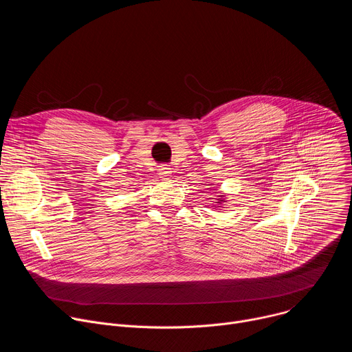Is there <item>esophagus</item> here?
I'll return each instance as SVG.
<instances>
[{
  "label": "esophagus",
  "instance_id": "34e87169",
  "mask_svg": "<svg viewBox=\"0 0 352 352\" xmlns=\"http://www.w3.org/2000/svg\"><path fill=\"white\" fill-rule=\"evenodd\" d=\"M171 168H168V167H163V168H160V175H162V178H164V179H168L170 178V175H171Z\"/></svg>",
  "mask_w": 352,
  "mask_h": 352
}]
</instances>
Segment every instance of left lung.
<instances>
[{
    "mask_svg": "<svg viewBox=\"0 0 352 352\" xmlns=\"http://www.w3.org/2000/svg\"><path fill=\"white\" fill-rule=\"evenodd\" d=\"M224 197H226L224 195H219V199H217V202H216V204H217V206H214V208H221L220 205H221L223 202H227V200H226Z\"/></svg>",
    "mask_w": 352,
    "mask_h": 352,
    "instance_id": "left-lung-1",
    "label": "left lung"
}]
</instances>
